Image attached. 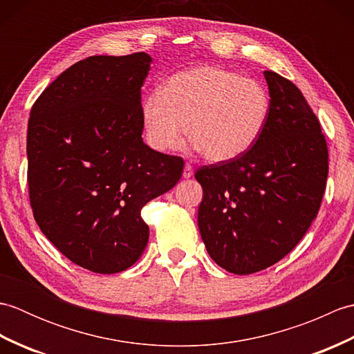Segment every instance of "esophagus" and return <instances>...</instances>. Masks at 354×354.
<instances>
[{
	"label": "esophagus",
	"mask_w": 354,
	"mask_h": 354,
	"mask_svg": "<svg viewBox=\"0 0 354 354\" xmlns=\"http://www.w3.org/2000/svg\"><path fill=\"white\" fill-rule=\"evenodd\" d=\"M183 176H184L185 179H189V178H192V176H193V167H192L190 164H185V165H184Z\"/></svg>",
	"instance_id": "obj_1"
}]
</instances>
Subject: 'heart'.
Wrapping results in <instances>:
<instances>
[{"label":"heart","instance_id":"obj_1","mask_svg":"<svg viewBox=\"0 0 354 354\" xmlns=\"http://www.w3.org/2000/svg\"><path fill=\"white\" fill-rule=\"evenodd\" d=\"M269 95L260 82L221 65H199L173 74L160 93L141 103L147 145L156 152L175 150L192 138L212 162L248 152L263 132Z\"/></svg>","mask_w":354,"mask_h":354}]
</instances>
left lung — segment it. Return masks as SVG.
<instances>
[{"instance_id":"8db88e82","label":"left lung","mask_w":354,"mask_h":354,"mask_svg":"<svg viewBox=\"0 0 354 354\" xmlns=\"http://www.w3.org/2000/svg\"><path fill=\"white\" fill-rule=\"evenodd\" d=\"M269 115L255 145L234 160L201 167L198 225L217 265L237 275L288 255L317 217L328 175L321 124L303 93L270 70Z\"/></svg>"}]
</instances>
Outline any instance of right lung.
<instances>
[{
    "label": "right lung",
    "mask_w": 354,
    "mask_h": 354,
    "mask_svg": "<svg viewBox=\"0 0 354 354\" xmlns=\"http://www.w3.org/2000/svg\"><path fill=\"white\" fill-rule=\"evenodd\" d=\"M152 57L91 56L71 65L30 111L27 181L36 223L77 266L115 274L149 240L141 208L169 192L184 160L141 138V86Z\"/></svg>",
    "instance_id": "right-lung-1"
}]
</instances>
